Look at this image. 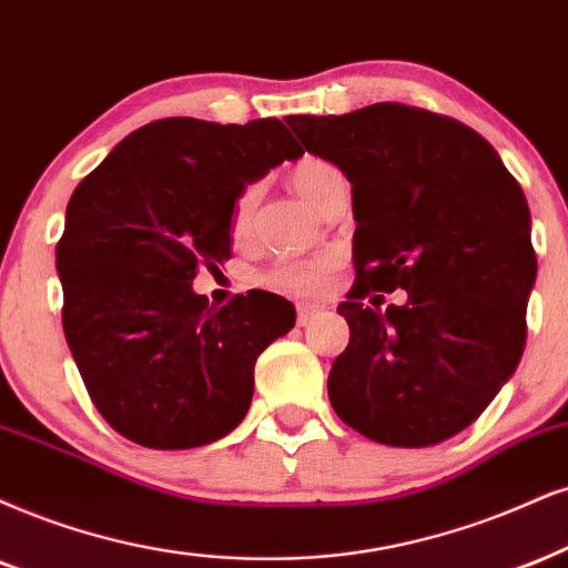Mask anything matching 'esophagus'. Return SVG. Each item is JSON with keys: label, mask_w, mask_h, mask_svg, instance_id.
Returning <instances> with one entry per match:
<instances>
[{"label": "esophagus", "mask_w": 568, "mask_h": 568, "mask_svg": "<svg viewBox=\"0 0 568 568\" xmlns=\"http://www.w3.org/2000/svg\"><path fill=\"white\" fill-rule=\"evenodd\" d=\"M321 311H324V307H321V305H313V303H297V324H300V326H307V324H311L313 318L318 316Z\"/></svg>", "instance_id": "obj_1"}]
</instances>
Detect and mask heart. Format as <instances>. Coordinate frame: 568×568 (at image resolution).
Returning <instances> with one entry per match:
<instances>
[{"mask_svg":"<svg viewBox=\"0 0 568 568\" xmlns=\"http://www.w3.org/2000/svg\"><path fill=\"white\" fill-rule=\"evenodd\" d=\"M337 168L326 160L307 158L292 168L290 181L295 186L300 197L307 200L313 205L321 194V189L326 186V181L337 176ZM257 207V186H244L240 197L231 210V234L242 236L247 234L252 215ZM328 271H332V257H313V261H282L271 265L268 271L261 273V284L268 286L273 292H284V295H313L321 286L326 284Z\"/></svg>","mask_w":568,"mask_h":568,"instance_id":"b5f03b06","label":"heart"}]
</instances>
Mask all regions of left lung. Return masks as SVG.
Segmentation results:
<instances>
[{
  "instance_id": "1",
  "label": "left lung",
  "mask_w": 568,
  "mask_h": 568,
  "mask_svg": "<svg viewBox=\"0 0 568 568\" xmlns=\"http://www.w3.org/2000/svg\"><path fill=\"white\" fill-rule=\"evenodd\" d=\"M286 125L353 184L355 284L337 307L349 345L328 374L332 408L392 447L464 432L527 342L537 255L519 181L474 129L400 102ZM395 288L408 304L362 305Z\"/></svg>"
}]
</instances>
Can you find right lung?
Returning a JSON list of instances; mask_svg holds the SVG:
<instances>
[{"label": "right lung", "mask_w": 568, "mask_h": 568, "mask_svg": "<svg viewBox=\"0 0 568 568\" xmlns=\"http://www.w3.org/2000/svg\"><path fill=\"white\" fill-rule=\"evenodd\" d=\"M303 152L278 118H163L75 186L54 250L62 328L91 403L125 439L186 450L240 426L257 355L295 326V305L250 290L215 307L192 282L231 257L242 189Z\"/></svg>", "instance_id": "1"}]
</instances>
